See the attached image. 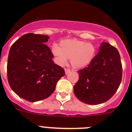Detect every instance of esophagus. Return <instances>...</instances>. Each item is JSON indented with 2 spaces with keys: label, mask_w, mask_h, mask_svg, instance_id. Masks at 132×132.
Returning a JSON list of instances; mask_svg holds the SVG:
<instances>
[{
  "label": "esophagus",
  "mask_w": 132,
  "mask_h": 132,
  "mask_svg": "<svg viewBox=\"0 0 132 132\" xmlns=\"http://www.w3.org/2000/svg\"><path fill=\"white\" fill-rule=\"evenodd\" d=\"M64 70H65V73H66V74H68V73L70 72V69L65 68V69H64Z\"/></svg>",
  "instance_id": "esophagus-1"
}]
</instances>
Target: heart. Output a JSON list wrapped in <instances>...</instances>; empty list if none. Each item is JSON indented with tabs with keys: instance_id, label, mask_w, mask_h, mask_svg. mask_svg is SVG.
<instances>
[{
	"instance_id": "1",
	"label": "heart",
	"mask_w": 132,
	"mask_h": 132,
	"mask_svg": "<svg viewBox=\"0 0 132 132\" xmlns=\"http://www.w3.org/2000/svg\"><path fill=\"white\" fill-rule=\"evenodd\" d=\"M52 52L59 64H64L67 59H70L73 67L81 68L91 63L95 56L96 48L91 43L77 39H64L60 42L59 47L54 45Z\"/></svg>"
}]
</instances>
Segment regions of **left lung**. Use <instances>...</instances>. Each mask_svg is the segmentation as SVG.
<instances>
[{
    "instance_id": "8db88e82",
    "label": "left lung",
    "mask_w": 132,
    "mask_h": 132,
    "mask_svg": "<svg viewBox=\"0 0 132 132\" xmlns=\"http://www.w3.org/2000/svg\"><path fill=\"white\" fill-rule=\"evenodd\" d=\"M74 93L81 102L98 105L113 96L121 82L123 68L119 53L108 43H102L91 63L78 71Z\"/></svg>"
}]
</instances>
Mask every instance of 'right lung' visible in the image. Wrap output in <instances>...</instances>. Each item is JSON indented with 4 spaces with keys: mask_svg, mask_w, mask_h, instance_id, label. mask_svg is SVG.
<instances>
[{
    "mask_svg": "<svg viewBox=\"0 0 132 132\" xmlns=\"http://www.w3.org/2000/svg\"><path fill=\"white\" fill-rule=\"evenodd\" d=\"M49 37L28 33L17 39L9 50L7 80L11 88L30 102L47 98L57 82L65 75L62 68L53 61L54 55L46 45Z\"/></svg>",
    "mask_w": 132,
    "mask_h": 132,
    "instance_id": "1",
    "label": "right lung"
}]
</instances>
